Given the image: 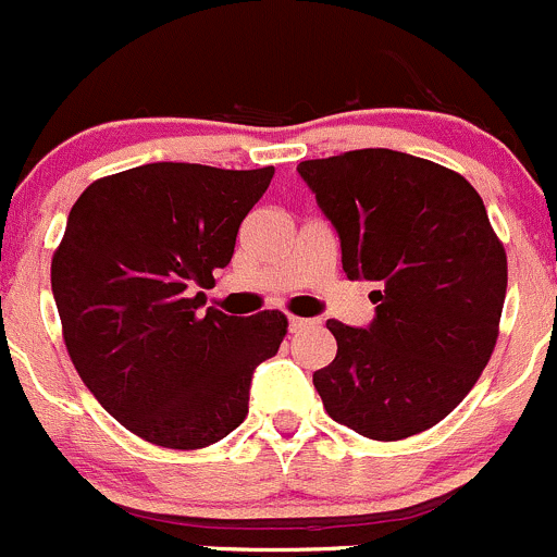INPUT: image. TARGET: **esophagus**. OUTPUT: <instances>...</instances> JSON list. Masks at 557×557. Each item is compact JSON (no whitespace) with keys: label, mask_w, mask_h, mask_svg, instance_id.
<instances>
[{"label":"esophagus","mask_w":557,"mask_h":557,"mask_svg":"<svg viewBox=\"0 0 557 557\" xmlns=\"http://www.w3.org/2000/svg\"><path fill=\"white\" fill-rule=\"evenodd\" d=\"M286 322H289V333H297V330L308 327V324H311V319H302V317H289V319H286Z\"/></svg>","instance_id":"34e87169"}]
</instances>
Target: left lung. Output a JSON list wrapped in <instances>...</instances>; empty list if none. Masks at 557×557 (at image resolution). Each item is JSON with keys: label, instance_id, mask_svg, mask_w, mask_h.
Returning <instances> with one entry per match:
<instances>
[{"label": "left lung", "instance_id": "1", "mask_svg": "<svg viewBox=\"0 0 557 557\" xmlns=\"http://www.w3.org/2000/svg\"><path fill=\"white\" fill-rule=\"evenodd\" d=\"M297 173L341 240L349 281H376L368 327L330 319L338 355L313 373L324 409L376 442L442 422L493 355L506 251L463 175L411 153L362 148Z\"/></svg>", "mask_w": 557, "mask_h": 557}]
</instances>
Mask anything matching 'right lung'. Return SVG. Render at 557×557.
<instances>
[{"label": "right lung", "mask_w": 557, "mask_h": 557, "mask_svg": "<svg viewBox=\"0 0 557 557\" xmlns=\"http://www.w3.org/2000/svg\"><path fill=\"white\" fill-rule=\"evenodd\" d=\"M273 168L153 162L94 181L67 216L51 286L70 360L126 431L157 447L222 442L249 414L255 368L286 335L281 311L206 308Z\"/></svg>", "instance_id": "obj_1"}]
</instances>
